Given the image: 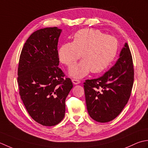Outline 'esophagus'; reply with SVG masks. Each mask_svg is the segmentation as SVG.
<instances>
[{"mask_svg":"<svg viewBox=\"0 0 148 148\" xmlns=\"http://www.w3.org/2000/svg\"><path fill=\"white\" fill-rule=\"evenodd\" d=\"M72 82H73L74 84H78L80 83V81L79 80L75 79V78H73V79H72Z\"/></svg>","mask_w":148,"mask_h":148,"instance_id":"obj_1","label":"esophagus"}]
</instances>
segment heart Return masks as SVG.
Wrapping results in <instances>:
<instances>
[{
    "label": "heart",
    "instance_id": "obj_1",
    "mask_svg": "<svg viewBox=\"0 0 148 148\" xmlns=\"http://www.w3.org/2000/svg\"><path fill=\"white\" fill-rule=\"evenodd\" d=\"M118 50L116 39L98 30L81 29L75 33L72 43L62 45L59 49L61 62L68 67L73 65L82 55L83 60L70 70L71 76L80 78L91 71L99 73L110 65Z\"/></svg>",
    "mask_w": 148,
    "mask_h": 148
}]
</instances>
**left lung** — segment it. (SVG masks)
I'll return each mask as SVG.
<instances>
[{
	"mask_svg": "<svg viewBox=\"0 0 148 148\" xmlns=\"http://www.w3.org/2000/svg\"><path fill=\"white\" fill-rule=\"evenodd\" d=\"M134 80L133 59L126 43L119 59L109 71L84 83L87 109L91 118L99 123L115 119L128 103Z\"/></svg>",
	"mask_w": 148,
	"mask_h": 148,
	"instance_id": "left-lung-1",
	"label": "left lung"
}]
</instances>
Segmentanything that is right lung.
<instances>
[{"mask_svg":"<svg viewBox=\"0 0 148 148\" xmlns=\"http://www.w3.org/2000/svg\"><path fill=\"white\" fill-rule=\"evenodd\" d=\"M61 29H39L23 45L18 66L19 94L27 111L40 124L52 126L63 119L65 100L73 87L59 68L57 45Z\"/></svg>","mask_w":148,"mask_h":148,"instance_id":"obj_1","label":"right lung"}]
</instances>
